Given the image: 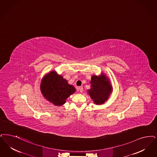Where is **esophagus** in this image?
<instances>
[{"mask_svg": "<svg viewBox=\"0 0 157 157\" xmlns=\"http://www.w3.org/2000/svg\"><path fill=\"white\" fill-rule=\"evenodd\" d=\"M78 89H79V90L80 91V92H81V93L83 92V87H82V86H79V87L78 88Z\"/></svg>", "mask_w": 157, "mask_h": 157, "instance_id": "1", "label": "esophagus"}]
</instances>
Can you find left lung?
<instances>
[{
    "label": "left lung",
    "instance_id": "8db88e82",
    "mask_svg": "<svg viewBox=\"0 0 157 157\" xmlns=\"http://www.w3.org/2000/svg\"><path fill=\"white\" fill-rule=\"evenodd\" d=\"M91 89L89 90V94L96 105H101L107 100L112 92V86L106 78L102 75H93L90 81Z\"/></svg>",
    "mask_w": 157,
    "mask_h": 157
}]
</instances>
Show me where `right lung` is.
Masks as SVG:
<instances>
[{
    "label": "right lung",
    "mask_w": 157,
    "mask_h": 157,
    "mask_svg": "<svg viewBox=\"0 0 157 157\" xmlns=\"http://www.w3.org/2000/svg\"><path fill=\"white\" fill-rule=\"evenodd\" d=\"M40 88L44 98L56 106L64 104L66 99L75 91L72 85L55 71H51L44 77Z\"/></svg>",
    "instance_id": "add662e5"
}]
</instances>
